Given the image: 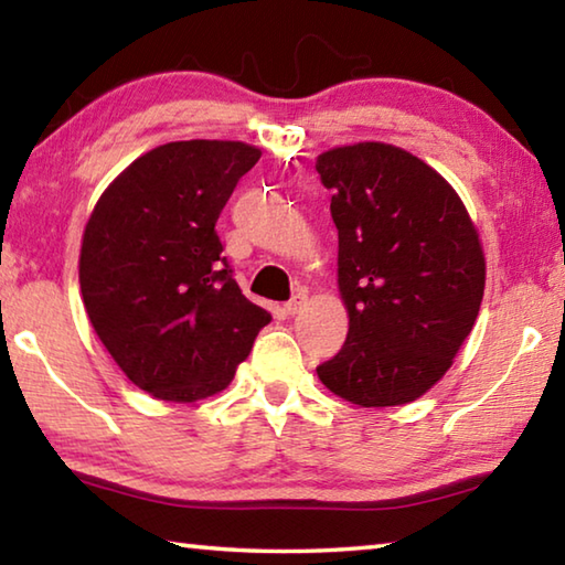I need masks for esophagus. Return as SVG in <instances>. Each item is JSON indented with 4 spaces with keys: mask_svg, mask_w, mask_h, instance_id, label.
<instances>
[{
    "mask_svg": "<svg viewBox=\"0 0 565 565\" xmlns=\"http://www.w3.org/2000/svg\"><path fill=\"white\" fill-rule=\"evenodd\" d=\"M303 303H306V294L303 291H296L291 299L284 303V311L291 313V317H294V313H299L303 309Z\"/></svg>",
    "mask_w": 565,
    "mask_h": 565,
    "instance_id": "esophagus-1",
    "label": "esophagus"
}]
</instances>
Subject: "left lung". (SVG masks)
I'll return each mask as SVG.
<instances>
[{"instance_id":"8db88e82","label":"left lung","mask_w":565,"mask_h":565,"mask_svg":"<svg viewBox=\"0 0 565 565\" xmlns=\"http://www.w3.org/2000/svg\"><path fill=\"white\" fill-rule=\"evenodd\" d=\"M333 191L339 291L349 333L317 366L321 384L359 406L416 401L451 369L483 299L486 262L451 184L408 151L363 141L323 151Z\"/></svg>"}]
</instances>
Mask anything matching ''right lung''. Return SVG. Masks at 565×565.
Wrapping results in <instances>:
<instances>
[{
  "mask_svg": "<svg viewBox=\"0 0 565 565\" xmlns=\"http://www.w3.org/2000/svg\"><path fill=\"white\" fill-rule=\"evenodd\" d=\"M262 151L244 141H171L104 191L84 228V309L131 384L189 404L232 384L271 313L246 299L216 218Z\"/></svg>",
  "mask_w": 565,
  "mask_h": 565,
  "instance_id": "obj_1",
  "label": "right lung"
}]
</instances>
